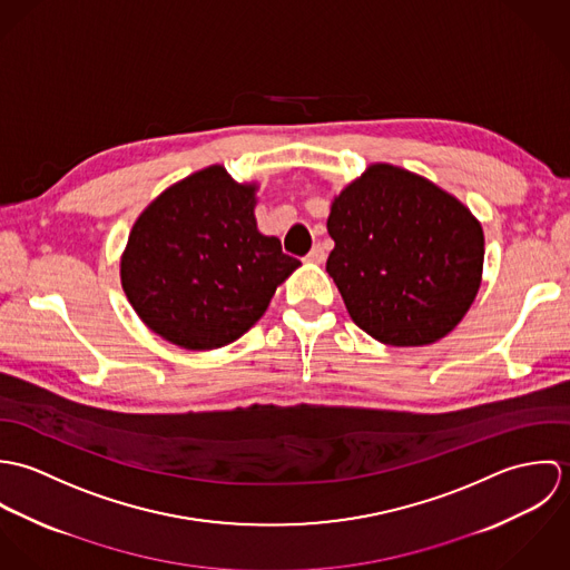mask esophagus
<instances>
[{
	"instance_id": "34e87169",
	"label": "esophagus",
	"mask_w": 570,
	"mask_h": 570,
	"mask_svg": "<svg viewBox=\"0 0 570 570\" xmlns=\"http://www.w3.org/2000/svg\"><path fill=\"white\" fill-rule=\"evenodd\" d=\"M325 258L326 254L323 245H314V247H312V252L305 256V261H307V263H323Z\"/></svg>"
}]
</instances>
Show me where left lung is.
<instances>
[{
    "label": "left lung",
    "instance_id": "left-lung-1",
    "mask_svg": "<svg viewBox=\"0 0 570 570\" xmlns=\"http://www.w3.org/2000/svg\"><path fill=\"white\" fill-rule=\"evenodd\" d=\"M326 272L353 323L391 346L441 340L472 307L485 237L450 193L393 164H373L331 204Z\"/></svg>",
    "mask_w": 570,
    "mask_h": 570
}]
</instances>
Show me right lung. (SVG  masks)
Here are the masks:
<instances>
[{"instance_id":"right-lung-1","label":"right lung","mask_w":570,"mask_h":570,"mask_svg":"<svg viewBox=\"0 0 570 570\" xmlns=\"http://www.w3.org/2000/svg\"><path fill=\"white\" fill-rule=\"evenodd\" d=\"M256 186L208 166L166 188L131 228L122 289L164 340L210 351L242 337L301 265L256 228Z\"/></svg>"}]
</instances>
